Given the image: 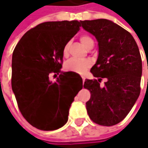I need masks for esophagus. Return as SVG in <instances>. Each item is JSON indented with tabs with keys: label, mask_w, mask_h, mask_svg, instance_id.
I'll return each instance as SVG.
<instances>
[{
	"label": "esophagus",
	"mask_w": 148,
	"mask_h": 148,
	"mask_svg": "<svg viewBox=\"0 0 148 148\" xmlns=\"http://www.w3.org/2000/svg\"><path fill=\"white\" fill-rule=\"evenodd\" d=\"M82 81H83V82H85V80H86V77H84V76H82Z\"/></svg>",
	"instance_id": "esophagus-1"
}]
</instances>
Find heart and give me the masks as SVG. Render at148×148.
Here are the masks:
<instances>
[{
  "mask_svg": "<svg viewBox=\"0 0 148 148\" xmlns=\"http://www.w3.org/2000/svg\"><path fill=\"white\" fill-rule=\"evenodd\" d=\"M80 40L83 45L87 49L89 45L91 43H94L92 38L86 34H83L80 37ZM69 45L70 42H67L64 45L62 49V54L63 56H67L68 55V49H69ZM90 61L87 59H77V58H71L65 64V69L67 71H75V72H79L82 73L86 71L89 66H90Z\"/></svg>",
  "mask_w": 148,
  "mask_h": 148,
  "instance_id": "obj_1",
  "label": "heart"
}]
</instances>
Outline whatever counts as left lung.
Returning <instances> with one entry per match:
<instances>
[{
    "mask_svg": "<svg viewBox=\"0 0 148 148\" xmlns=\"http://www.w3.org/2000/svg\"><path fill=\"white\" fill-rule=\"evenodd\" d=\"M99 46L98 58L90 72L98 80L86 79L84 88L90 91L86 103L90 119L103 126H113L128 115L140 95L143 71L139 49L132 34L105 19L82 21ZM106 82L104 87L99 82Z\"/></svg>",
    "mask_w": 148,
    "mask_h": 148,
    "instance_id": "1",
    "label": "left lung"
}]
</instances>
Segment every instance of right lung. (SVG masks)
<instances>
[{
  "mask_svg": "<svg viewBox=\"0 0 148 148\" xmlns=\"http://www.w3.org/2000/svg\"><path fill=\"white\" fill-rule=\"evenodd\" d=\"M81 24L77 20L39 24L26 32L14 49L12 90L22 115L40 130H56L66 124L74 97L82 89L79 74L61 71L62 49ZM52 73L60 74L54 82L50 81Z\"/></svg>",
  "mask_w": 148,
  "mask_h": 148,
  "instance_id": "1",
  "label": "right lung"
}]
</instances>
